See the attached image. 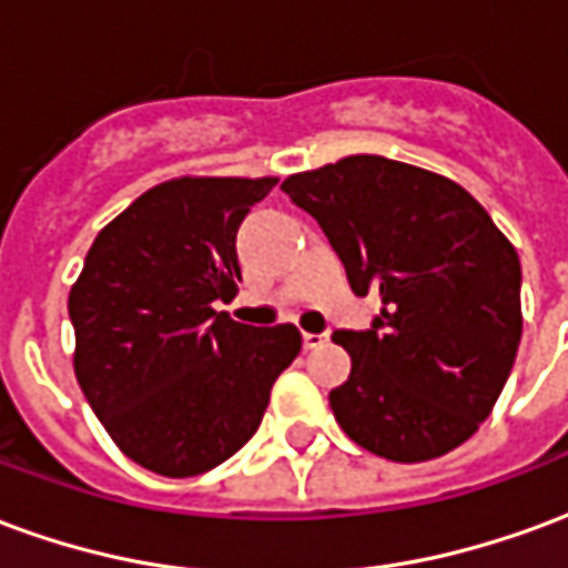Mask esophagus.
Segmentation results:
<instances>
[{
  "instance_id": "34e87169",
  "label": "esophagus",
  "mask_w": 568,
  "mask_h": 568,
  "mask_svg": "<svg viewBox=\"0 0 568 568\" xmlns=\"http://www.w3.org/2000/svg\"><path fill=\"white\" fill-rule=\"evenodd\" d=\"M325 344H328V332H322V334L304 332V346H307V349H320V346Z\"/></svg>"
}]
</instances>
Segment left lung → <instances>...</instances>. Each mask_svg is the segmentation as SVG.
I'll return each instance as SVG.
<instances>
[{"mask_svg": "<svg viewBox=\"0 0 568 568\" xmlns=\"http://www.w3.org/2000/svg\"><path fill=\"white\" fill-rule=\"evenodd\" d=\"M356 295L381 292L368 332H334L353 358L332 389L334 419L358 447L426 463L489 417L520 346V258L487 210L447 175L349 154L288 175Z\"/></svg>", "mask_w": 568, "mask_h": 568, "instance_id": "left-lung-1", "label": "left lung"}]
</instances>
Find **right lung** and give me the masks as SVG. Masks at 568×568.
I'll use <instances>...</instances> for the list:
<instances>
[{"label": "right lung", "mask_w": 568, "mask_h": 568, "mask_svg": "<svg viewBox=\"0 0 568 568\" xmlns=\"http://www.w3.org/2000/svg\"><path fill=\"white\" fill-rule=\"evenodd\" d=\"M273 175H182L105 224L69 292L75 377L121 453L194 477L246 444L301 353L295 325L255 328L215 301L236 295V231Z\"/></svg>", "instance_id": "obj_1"}]
</instances>
